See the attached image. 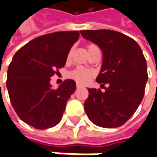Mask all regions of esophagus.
<instances>
[{"mask_svg": "<svg viewBox=\"0 0 157 157\" xmlns=\"http://www.w3.org/2000/svg\"><path fill=\"white\" fill-rule=\"evenodd\" d=\"M76 87H77V88H80V87H82V85H81V84H79V83H77V84H76Z\"/></svg>", "mask_w": 157, "mask_h": 157, "instance_id": "1", "label": "esophagus"}]
</instances>
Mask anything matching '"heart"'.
<instances>
[{
    "instance_id": "1",
    "label": "heart",
    "mask_w": 157,
    "mask_h": 157,
    "mask_svg": "<svg viewBox=\"0 0 157 157\" xmlns=\"http://www.w3.org/2000/svg\"><path fill=\"white\" fill-rule=\"evenodd\" d=\"M94 48L98 47L95 44H88L87 45V52L92 51L93 49H94ZM70 56H71V51L68 54V59L70 58ZM93 75H94L93 71H91L90 70H87V69H85L83 67H77L72 71H70V74H69V76L70 78H72L75 81H76L77 82L82 83V84L87 83L90 79L92 78Z\"/></svg>"
}]
</instances>
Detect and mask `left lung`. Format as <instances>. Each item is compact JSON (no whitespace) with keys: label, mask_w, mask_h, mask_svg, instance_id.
<instances>
[{"label":"left lung","mask_w":157,"mask_h":157,"mask_svg":"<svg viewBox=\"0 0 157 157\" xmlns=\"http://www.w3.org/2000/svg\"><path fill=\"white\" fill-rule=\"evenodd\" d=\"M80 33L101 48L103 62L96 82L109 85L105 92L87 88L85 112L98 126H121L132 118L144 95L148 81L145 57L138 44L121 33L105 29Z\"/></svg>","instance_id":"8db88e82"}]
</instances>
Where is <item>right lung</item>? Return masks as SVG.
Listing matches in <instances>:
<instances>
[{
  "mask_svg": "<svg viewBox=\"0 0 157 157\" xmlns=\"http://www.w3.org/2000/svg\"><path fill=\"white\" fill-rule=\"evenodd\" d=\"M79 35L77 31L45 34L14 54L8 66L7 87L13 109L27 124L44 130L61 121L76 84L73 80H65L54 89L50 81L64 67Z\"/></svg>",
  "mask_w": 157,
  "mask_h": 157,
  "instance_id": "1",
  "label": "right lung"
}]
</instances>
